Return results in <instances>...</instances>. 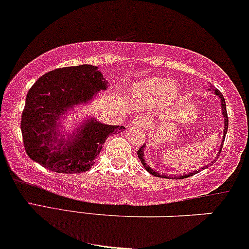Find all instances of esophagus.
Returning a JSON list of instances; mask_svg holds the SVG:
<instances>
[{
    "mask_svg": "<svg viewBox=\"0 0 249 249\" xmlns=\"http://www.w3.org/2000/svg\"><path fill=\"white\" fill-rule=\"evenodd\" d=\"M131 124L132 125H136V127H145L147 124V120L143 117H138V118H135Z\"/></svg>",
    "mask_w": 249,
    "mask_h": 249,
    "instance_id": "esophagus-1",
    "label": "esophagus"
}]
</instances>
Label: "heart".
<instances>
[{"mask_svg": "<svg viewBox=\"0 0 249 249\" xmlns=\"http://www.w3.org/2000/svg\"><path fill=\"white\" fill-rule=\"evenodd\" d=\"M177 93L178 90L174 82L159 77H147L132 86L129 97L135 106L145 107L156 103L162 106L172 104Z\"/></svg>", "mask_w": 249, "mask_h": 249, "instance_id": "b5f03b06", "label": "heart"}]
</instances>
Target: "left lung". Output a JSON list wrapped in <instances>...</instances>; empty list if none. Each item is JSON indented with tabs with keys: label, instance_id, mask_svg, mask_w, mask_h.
I'll use <instances>...</instances> for the list:
<instances>
[{
	"label": "left lung",
	"instance_id": "8db88e82",
	"mask_svg": "<svg viewBox=\"0 0 249 249\" xmlns=\"http://www.w3.org/2000/svg\"><path fill=\"white\" fill-rule=\"evenodd\" d=\"M211 90V89H209ZM213 92L215 93L216 96H218L219 97V99H221V106H222V114H223V118H224V130H223V140H222V144H221V147H219V151H218V154H221V151H222V146H223V142H224V138H225V135H227V132H228V125H229V118H228V113H227V105H225V101H224V97H223V95H222L221 93V91H219V90H217V89H214L213 90ZM144 150H145V144L143 145V146H142L140 150L137 151V156H138V158H140V160H141V162H142V164H143L144 166V168L145 169L147 170L148 173L150 174H152L153 176H157V177H162V178H172V176H166V175H160L159 173L157 172V170H154V169H152V168H151L150 166H147L146 164V162H145V160H144ZM219 157V156H218ZM217 157V158H218ZM215 161V160H214ZM214 161H212V163H214ZM212 163H209V164H207V166H205V167H202L201 169L200 170H202V169H206V168H208V166H211ZM200 170H196V172H193V173H190V174H185V175H180V176H174V178H179V179H183V178H186V177H190V176H193V175H196V174H198Z\"/></svg>",
	"mask_w": 249,
	"mask_h": 249
}]
</instances>
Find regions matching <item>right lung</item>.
Here are the masks:
<instances>
[{"instance_id":"add662e5","label":"right lung","mask_w":249,"mask_h":249,"mask_svg":"<svg viewBox=\"0 0 249 249\" xmlns=\"http://www.w3.org/2000/svg\"><path fill=\"white\" fill-rule=\"evenodd\" d=\"M107 83L98 67L92 65L61 67L42 75L28 91L21 114L20 128L27 156L54 173L89 170L106 138L125 128L101 124L91 118L67 140L58 130V120L74 105L86 104L98 91L106 90Z\"/></svg>"}]
</instances>
